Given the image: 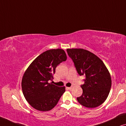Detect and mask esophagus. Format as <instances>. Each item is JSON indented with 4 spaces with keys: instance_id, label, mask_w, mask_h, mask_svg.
<instances>
[{
    "instance_id": "obj_1",
    "label": "esophagus",
    "mask_w": 126,
    "mask_h": 126,
    "mask_svg": "<svg viewBox=\"0 0 126 126\" xmlns=\"http://www.w3.org/2000/svg\"><path fill=\"white\" fill-rule=\"evenodd\" d=\"M68 90H71L72 88V87H67Z\"/></svg>"
}]
</instances>
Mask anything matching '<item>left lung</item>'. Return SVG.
Masks as SVG:
<instances>
[{"instance_id":"left-lung-1","label":"left lung","mask_w":126,"mask_h":126,"mask_svg":"<svg viewBox=\"0 0 126 126\" xmlns=\"http://www.w3.org/2000/svg\"><path fill=\"white\" fill-rule=\"evenodd\" d=\"M78 73L85 75L84 83L80 86L83 94L77 98L78 102L87 108L101 105L109 96L111 87L110 74L100 58L82 48L67 49Z\"/></svg>"}]
</instances>
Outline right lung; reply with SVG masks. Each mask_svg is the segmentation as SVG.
<instances>
[{
	"mask_svg": "<svg viewBox=\"0 0 126 126\" xmlns=\"http://www.w3.org/2000/svg\"><path fill=\"white\" fill-rule=\"evenodd\" d=\"M67 59L62 49H51L39 55L26 70L22 80L23 94L33 108L41 111L52 110L64 93L65 87L49 83L58 64Z\"/></svg>",
	"mask_w": 126,
	"mask_h": 126,
	"instance_id": "add662e5",
	"label": "right lung"
}]
</instances>
